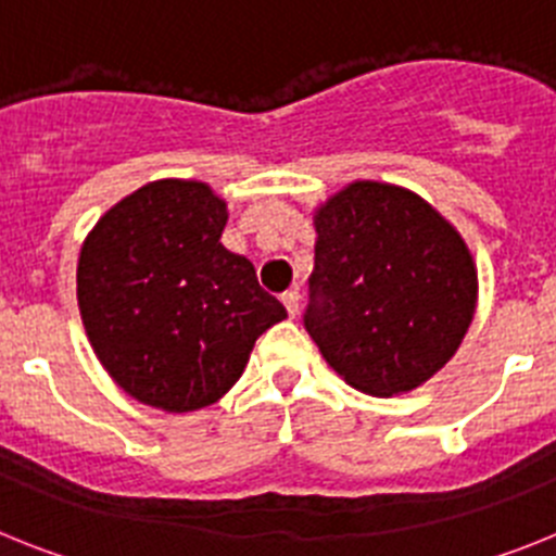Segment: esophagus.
Segmentation results:
<instances>
[{
  "label": "esophagus",
  "instance_id": "obj_1",
  "mask_svg": "<svg viewBox=\"0 0 556 556\" xmlns=\"http://www.w3.org/2000/svg\"><path fill=\"white\" fill-rule=\"evenodd\" d=\"M281 303L287 306L289 317H294V314H298V306H301V294L294 292V289H289V292L281 294Z\"/></svg>",
  "mask_w": 556,
  "mask_h": 556
}]
</instances>
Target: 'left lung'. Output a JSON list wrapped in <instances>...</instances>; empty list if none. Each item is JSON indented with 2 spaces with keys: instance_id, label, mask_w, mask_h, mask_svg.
<instances>
[{
  "instance_id": "8db88e82",
  "label": "left lung",
  "mask_w": 556,
  "mask_h": 556,
  "mask_svg": "<svg viewBox=\"0 0 556 556\" xmlns=\"http://www.w3.org/2000/svg\"><path fill=\"white\" fill-rule=\"evenodd\" d=\"M306 331L339 378L404 395L448 365L473 320L479 273L459 230L420 194L353 180L314 208Z\"/></svg>"
}]
</instances>
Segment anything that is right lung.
I'll list each match as a JSON object with an SVG mask.
<instances>
[{"instance_id": "right-lung-1", "label": "right lung", "mask_w": 556, "mask_h": 556, "mask_svg": "<svg viewBox=\"0 0 556 556\" xmlns=\"http://www.w3.org/2000/svg\"><path fill=\"white\" fill-rule=\"evenodd\" d=\"M228 203L203 180L144 184L97 219L77 258V306L100 365L139 404L194 412L239 381L287 308L219 236Z\"/></svg>"}]
</instances>
